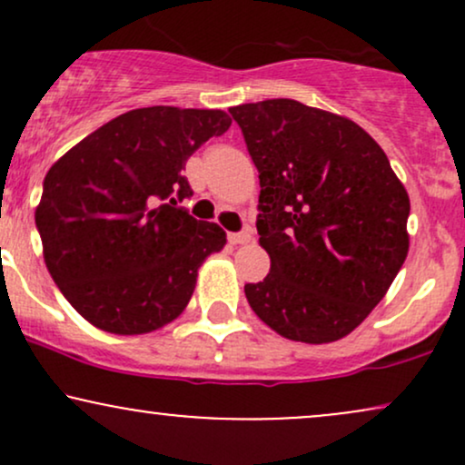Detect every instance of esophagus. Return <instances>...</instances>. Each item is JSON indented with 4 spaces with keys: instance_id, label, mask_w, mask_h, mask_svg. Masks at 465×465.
<instances>
[{
    "instance_id": "34e87169",
    "label": "esophagus",
    "mask_w": 465,
    "mask_h": 465,
    "mask_svg": "<svg viewBox=\"0 0 465 465\" xmlns=\"http://www.w3.org/2000/svg\"><path fill=\"white\" fill-rule=\"evenodd\" d=\"M227 240L232 244H244L251 240V233L249 232H236V233H227Z\"/></svg>"
}]
</instances>
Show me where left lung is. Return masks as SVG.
I'll list each match as a JSON object with an SVG mask.
<instances>
[{
    "instance_id": "obj_1",
    "label": "left lung",
    "mask_w": 465,
    "mask_h": 465,
    "mask_svg": "<svg viewBox=\"0 0 465 465\" xmlns=\"http://www.w3.org/2000/svg\"><path fill=\"white\" fill-rule=\"evenodd\" d=\"M260 174V244L271 271L244 286L277 334L343 339L396 280L409 253V194L359 124L275 98L229 109Z\"/></svg>"
}]
</instances>
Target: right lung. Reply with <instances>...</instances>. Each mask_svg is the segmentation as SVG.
<instances>
[{"label": "right lung", "mask_w": 465, "mask_h": 465, "mask_svg": "<svg viewBox=\"0 0 465 465\" xmlns=\"http://www.w3.org/2000/svg\"><path fill=\"white\" fill-rule=\"evenodd\" d=\"M229 126L218 109H133L47 170L35 212L47 271L95 328L146 334L188 306L203 260L227 238L177 205L192 196L181 170Z\"/></svg>", "instance_id": "right-lung-1"}]
</instances>
